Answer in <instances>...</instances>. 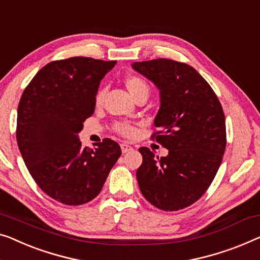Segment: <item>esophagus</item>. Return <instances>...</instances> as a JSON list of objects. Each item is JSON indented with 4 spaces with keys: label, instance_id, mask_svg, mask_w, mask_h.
I'll list each match as a JSON object with an SVG mask.
<instances>
[{
    "label": "esophagus",
    "instance_id": "esophagus-1",
    "mask_svg": "<svg viewBox=\"0 0 260 260\" xmlns=\"http://www.w3.org/2000/svg\"><path fill=\"white\" fill-rule=\"evenodd\" d=\"M121 149H122V152L123 153H126V152H129V151H131V150H133V146L129 145V144H126V143H122Z\"/></svg>",
    "mask_w": 260,
    "mask_h": 260
}]
</instances>
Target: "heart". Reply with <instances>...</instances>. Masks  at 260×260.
Here are the masks:
<instances>
[{"mask_svg":"<svg viewBox=\"0 0 260 260\" xmlns=\"http://www.w3.org/2000/svg\"><path fill=\"white\" fill-rule=\"evenodd\" d=\"M125 86L127 91L130 92V95L136 99L138 95H141L142 92H149V86L145 83L144 81L141 80L139 77L136 76H129L125 78ZM104 99V90H100L96 95V104L100 105L103 102ZM115 131L118 133L119 135L125 137H131L134 136L135 133H136V129L133 124L129 122H118L115 124Z\"/></svg>","mask_w":260,"mask_h":260,"instance_id":"b5f03b06","label":"heart"}]
</instances>
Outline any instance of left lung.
<instances>
[{
  "label": "left lung",
  "instance_id": "1",
  "mask_svg": "<svg viewBox=\"0 0 260 260\" xmlns=\"http://www.w3.org/2000/svg\"><path fill=\"white\" fill-rule=\"evenodd\" d=\"M133 68L153 82L160 95L156 138L169 150L158 157L149 148L136 176L148 202L177 211L197 202L211 185L223 159L226 129L223 108L210 84L192 67L168 58L135 62Z\"/></svg>",
  "mask_w": 260,
  "mask_h": 260
}]
</instances>
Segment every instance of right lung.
Returning <instances> with one entry per match:
<instances>
[{
    "label": "right lung",
    "instance_id": "add662e5",
    "mask_svg": "<svg viewBox=\"0 0 260 260\" xmlns=\"http://www.w3.org/2000/svg\"><path fill=\"white\" fill-rule=\"evenodd\" d=\"M115 64L82 56L50 62L22 93L18 149L41 190L62 204L92 201L122 153L110 138L95 149L83 148L78 139L83 122L95 111L101 81Z\"/></svg>",
    "mask_w": 260,
    "mask_h": 260
}]
</instances>
